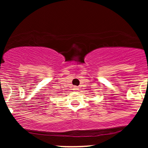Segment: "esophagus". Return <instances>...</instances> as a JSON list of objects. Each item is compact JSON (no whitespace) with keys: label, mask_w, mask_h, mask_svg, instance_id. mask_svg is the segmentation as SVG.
<instances>
[{"label":"esophagus","mask_w":148,"mask_h":148,"mask_svg":"<svg viewBox=\"0 0 148 148\" xmlns=\"http://www.w3.org/2000/svg\"><path fill=\"white\" fill-rule=\"evenodd\" d=\"M73 90H74V91H77V90H79V88H77V87H76V86H74V88H73Z\"/></svg>","instance_id":"obj_1"}]
</instances>
